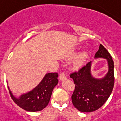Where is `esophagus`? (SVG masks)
Returning a JSON list of instances; mask_svg holds the SVG:
<instances>
[{
	"label": "esophagus",
	"instance_id": "1",
	"mask_svg": "<svg viewBox=\"0 0 121 121\" xmlns=\"http://www.w3.org/2000/svg\"><path fill=\"white\" fill-rule=\"evenodd\" d=\"M66 78V75L64 73H61L60 74V76H59V79L60 81H62V80H64V79H65Z\"/></svg>",
	"mask_w": 121,
	"mask_h": 121
}]
</instances>
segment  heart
<instances>
[{"instance_id": "1", "label": "heart", "mask_w": 121, "mask_h": 121, "mask_svg": "<svg viewBox=\"0 0 121 121\" xmlns=\"http://www.w3.org/2000/svg\"><path fill=\"white\" fill-rule=\"evenodd\" d=\"M87 56H88V53L86 52H83L82 53H81L78 56L76 60L73 63V67L76 69L81 67L85 60H86Z\"/></svg>"}]
</instances>
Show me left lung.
<instances>
[{
    "label": "left lung",
    "instance_id": "1",
    "mask_svg": "<svg viewBox=\"0 0 121 121\" xmlns=\"http://www.w3.org/2000/svg\"><path fill=\"white\" fill-rule=\"evenodd\" d=\"M95 58L107 60L108 71L104 77H93L91 71L92 61L78 72L70 74L75 84V89L71 96L73 104L78 111L83 112L95 111L100 108L108 100L114 88V66L108 51L100 45Z\"/></svg>",
    "mask_w": 121,
    "mask_h": 121
}]
</instances>
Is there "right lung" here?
Wrapping results in <instances>:
<instances>
[{
	"instance_id": "add662e5",
	"label": "right lung",
	"mask_w": 121,
	"mask_h": 121,
	"mask_svg": "<svg viewBox=\"0 0 121 121\" xmlns=\"http://www.w3.org/2000/svg\"><path fill=\"white\" fill-rule=\"evenodd\" d=\"M57 73L45 74L40 83L32 90L17 98L8 87L13 101L23 109L30 112L39 111L47 106L50 100L54 88L58 83Z\"/></svg>"
}]
</instances>
